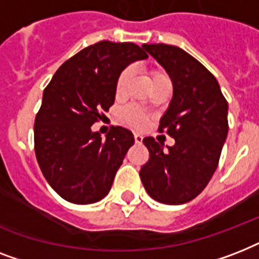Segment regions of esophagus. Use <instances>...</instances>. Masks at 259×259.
Segmentation results:
<instances>
[{"mask_svg": "<svg viewBox=\"0 0 259 259\" xmlns=\"http://www.w3.org/2000/svg\"><path fill=\"white\" fill-rule=\"evenodd\" d=\"M142 140H144V137H142L141 134L134 133V141H136V144H141Z\"/></svg>", "mask_w": 259, "mask_h": 259, "instance_id": "esophagus-1", "label": "esophagus"}]
</instances>
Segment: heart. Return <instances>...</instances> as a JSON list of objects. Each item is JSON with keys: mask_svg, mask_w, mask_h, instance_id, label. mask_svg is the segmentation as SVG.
<instances>
[{"mask_svg": "<svg viewBox=\"0 0 259 259\" xmlns=\"http://www.w3.org/2000/svg\"><path fill=\"white\" fill-rule=\"evenodd\" d=\"M130 76H132V70L130 68H125V70H122L119 72V75L117 76V80H115V97L119 98L125 94ZM150 79H152V83L156 84L160 80L169 78H168V75L165 72H162L160 70H153L150 71ZM119 118H121V121L123 123L132 126L134 129H142V127H145L148 121H149V114L140 106L127 105L123 109H121Z\"/></svg>", "mask_w": 259, "mask_h": 259, "instance_id": "b5f03b06", "label": "heart"}]
</instances>
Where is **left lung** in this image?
I'll return each instance as SVG.
<instances>
[{
  "mask_svg": "<svg viewBox=\"0 0 259 259\" xmlns=\"http://www.w3.org/2000/svg\"><path fill=\"white\" fill-rule=\"evenodd\" d=\"M169 74L173 98L158 132L175 138L162 149L153 137L142 140L149 160L140 177L146 192L164 204H184L205 188L217 169L229 132L227 101L217 79L179 47L144 44Z\"/></svg>",
  "mask_w": 259,
  "mask_h": 259,
  "instance_id": "obj_1",
  "label": "left lung"
}]
</instances>
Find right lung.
Instances as JSON below:
<instances>
[{"label":"right lung","instance_id":"right-lung-1","mask_svg":"<svg viewBox=\"0 0 259 259\" xmlns=\"http://www.w3.org/2000/svg\"><path fill=\"white\" fill-rule=\"evenodd\" d=\"M146 58L134 42L103 40L63 63L44 89L34 119V153L46 180L64 200L91 204L109 193L134 137L111 126L102 138L91 126L113 106L119 72Z\"/></svg>","mask_w":259,"mask_h":259}]
</instances>
